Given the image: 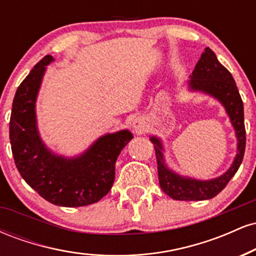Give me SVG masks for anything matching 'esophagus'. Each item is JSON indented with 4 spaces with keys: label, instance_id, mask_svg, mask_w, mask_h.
<instances>
[{
    "label": "esophagus",
    "instance_id": "1",
    "mask_svg": "<svg viewBox=\"0 0 256 256\" xmlns=\"http://www.w3.org/2000/svg\"><path fill=\"white\" fill-rule=\"evenodd\" d=\"M146 122L144 119L142 118H136L134 120V122H132V128H134V130L136 134H143L146 130Z\"/></svg>",
    "mask_w": 256,
    "mask_h": 256
}]
</instances>
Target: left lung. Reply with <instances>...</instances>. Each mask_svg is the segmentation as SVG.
Here are the masks:
<instances>
[{"label": "left lung", "instance_id": "obj_1", "mask_svg": "<svg viewBox=\"0 0 256 256\" xmlns=\"http://www.w3.org/2000/svg\"><path fill=\"white\" fill-rule=\"evenodd\" d=\"M189 88L192 91H202L216 98L225 107L231 124L237 136V154L230 168L224 174L210 180H198L182 177L170 170L164 160V148L161 140L150 137L154 144L158 161V174L162 192L173 200L179 201H201L216 196L228 185L231 178L238 171L246 150V128L243 102L234 83V79L228 70L219 62L212 49L206 48L201 58L196 64L190 76Z\"/></svg>", "mask_w": 256, "mask_h": 256}]
</instances>
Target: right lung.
<instances>
[{
	"mask_svg": "<svg viewBox=\"0 0 256 256\" xmlns=\"http://www.w3.org/2000/svg\"><path fill=\"white\" fill-rule=\"evenodd\" d=\"M52 60V55L44 56L18 88L10 122L12 152L22 177L44 200L62 207H82L110 192L116 158L134 136L128 130L107 134L72 158L49 150L37 130L36 98L46 66Z\"/></svg>",
	"mask_w": 256,
	"mask_h": 256,
	"instance_id": "obj_1",
	"label": "right lung"
}]
</instances>
